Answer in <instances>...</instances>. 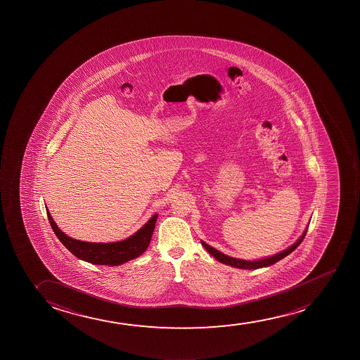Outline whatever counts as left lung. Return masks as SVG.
I'll return each instance as SVG.
<instances>
[{
	"label": "left lung",
	"instance_id": "1",
	"mask_svg": "<svg viewBox=\"0 0 360 360\" xmlns=\"http://www.w3.org/2000/svg\"><path fill=\"white\" fill-rule=\"evenodd\" d=\"M307 233V231H304L302 236H300V239L297 240L295 244H292V246H289L288 249L283 250L282 252L274 255V256H271V257H266V259H256V261H246V259H234V257H231V256H226V255L221 254V251H218V250L214 249V248H212L210 245H207L205 241H202V245L205 246V249H206L207 251H208V252L214 257V259H218V261L221 262V264H228V266H231V267H235V269H262V267H269L271 264L278 262L279 259H284L285 256H288V255L292 252L294 250L297 249V246L300 245V243H302L304 238H305Z\"/></svg>",
	"mask_w": 360,
	"mask_h": 360
}]
</instances>
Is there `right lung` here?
Returning <instances> with one entry per match:
<instances>
[{"mask_svg": "<svg viewBox=\"0 0 360 360\" xmlns=\"http://www.w3.org/2000/svg\"><path fill=\"white\" fill-rule=\"evenodd\" d=\"M48 212V219L53 233L63 243L66 249L70 250L76 257L93 264L119 266L129 259H136L143 254L150 243L154 226L158 214H154L139 231L131 235L127 239L116 243H86L73 239L58 229L53 217Z\"/></svg>", "mask_w": 360, "mask_h": 360, "instance_id": "1", "label": "right lung"}]
</instances>
